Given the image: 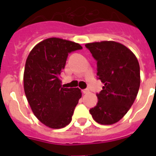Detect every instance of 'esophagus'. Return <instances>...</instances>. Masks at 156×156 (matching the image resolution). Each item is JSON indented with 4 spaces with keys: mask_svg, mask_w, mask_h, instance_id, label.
Wrapping results in <instances>:
<instances>
[{
    "mask_svg": "<svg viewBox=\"0 0 156 156\" xmlns=\"http://www.w3.org/2000/svg\"><path fill=\"white\" fill-rule=\"evenodd\" d=\"M89 92H90V90H89L88 88H86V89H83V94H88Z\"/></svg>",
    "mask_w": 156,
    "mask_h": 156,
    "instance_id": "esophagus-1",
    "label": "esophagus"
}]
</instances>
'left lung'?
Instances as JSON below:
<instances>
[{
	"label": "left lung",
	"mask_w": 156,
	"mask_h": 156,
	"mask_svg": "<svg viewBox=\"0 0 156 156\" xmlns=\"http://www.w3.org/2000/svg\"><path fill=\"white\" fill-rule=\"evenodd\" d=\"M85 47L97 61L98 79L104 83L96 94L97 105L89 111L100 124H113L124 116L137 97L140 82L138 61L131 51L115 41L90 43Z\"/></svg>",
	"instance_id": "1"
}]
</instances>
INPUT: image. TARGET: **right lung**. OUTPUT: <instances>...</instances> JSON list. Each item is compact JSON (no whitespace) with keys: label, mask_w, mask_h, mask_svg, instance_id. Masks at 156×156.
Masks as SVG:
<instances>
[{"label":"right lung","mask_w":156,"mask_h":156,"mask_svg":"<svg viewBox=\"0 0 156 156\" xmlns=\"http://www.w3.org/2000/svg\"><path fill=\"white\" fill-rule=\"evenodd\" d=\"M82 48L76 43L52 37L36 45L27 58L25 94L35 116L49 127L59 129L71 122L81 91L79 88H65L59 75L69 54Z\"/></svg>","instance_id":"add662e5"}]
</instances>
